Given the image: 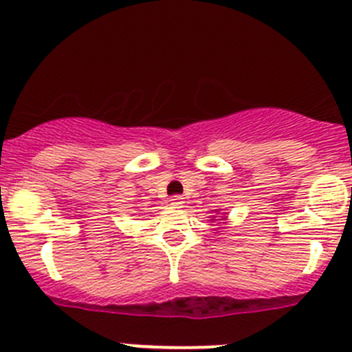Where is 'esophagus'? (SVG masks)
I'll list each match as a JSON object with an SVG mask.
<instances>
[{
    "label": "esophagus",
    "instance_id": "1",
    "mask_svg": "<svg viewBox=\"0 0 352 352\" xmlns=\"http://www.w3.org/2000/svg\"><path fill=\"white\" fill-rule=\"evenodd\" d=\"M170 205L175 208H180L184 205V198L182 196H172V198H170Z\"/></svg>",
    "mask_w": 352,
    "mask_h": 352
}]
</instances>
